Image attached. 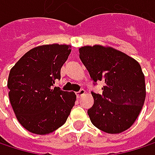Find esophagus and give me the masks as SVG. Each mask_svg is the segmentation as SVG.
<instances>
[{"instance_id":"34e87169","label":"esophagus","mask_w":155,"mask_h":155,"mask_svg":"<svg viewBox=\"0 0 155 155\" xmlns=\"http://www.w3.org/2000/svg\"><path fill=\"white\" fill-rule=\"evenodd\" d=\"M83 94H85V91L83 90V89H81V90H80L79 91L76 92V96H77V98H81Z\"/></svg>"}]
</instances>
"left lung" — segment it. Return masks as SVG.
<instances>
[{
  "mask_svg": "<svg viewBox=\"0 0 155 155\" xmlns=\"http://www.w3.org/2000/svg\"><path fill=\"white\" fill-rule=\"evenodd\" d=\"M80 59L91 78L103 81L102 94L91 92L88 109L91 123L108 134H119L137 120L145 100V81L139 63L113 47L101 45L79 48Z\"/></svg>",
  "mask_w": 155,
  "mask_h": 155,
  "instance_id": "obj_1",
  "label": "left lung"
}]
</instances>
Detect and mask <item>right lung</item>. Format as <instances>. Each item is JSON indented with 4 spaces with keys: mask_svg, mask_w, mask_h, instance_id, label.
Returning a JSON list of instances; mask_svg holds the SVG:
<instances>
[{
    "mask_svg": "<svg viewBox=\"0 0 155 155\" xmlns=\"http://www.w3.org/2000/svg\"><path fill=\"white\" fill-rule=\"evenodd\" d=\"M70 45H43L28 51L11 69L7 86L20 125L37 135L62 127L76 101L74 92L54 87L71 53Z\"/></svg>",
    "mask_w": 155,
    "mask_h": 155,
    "instance_id": "right-lung-1",
    "label": "right lung"
}]
</instances>
